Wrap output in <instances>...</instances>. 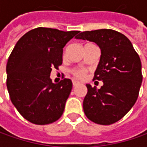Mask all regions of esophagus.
I'll return each instance as SVG.
<instances>
[{
	"instance_id": "1",
	"label": "esophagus",
	"mask_w": 147,
	"mask_h": 147,
	"mask_svg": "<svg viewBox=\"0 0 147 147\" xmlns=\"http://www.w3.org/2000/svg\"><path fill=\"white\" fill-rule=\"evenodd\" d=\"M78 83H79V82H76V81H73V82H72L73 87H75V86H76V85H77Z\"/></svg>"
}]
</instances>
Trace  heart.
<instances>
[{
  "label": "heart",
  "instance_id": "1",
  "mask_svg": "<svg viewBox=\"0 0 147 147\" xmlns=\"http://www.w3.org/2000/svg\"><path fill=\"white\" fill-rule=\"evenodd\" d=\"M87 70H85V69H81V68H79V69H73V70H71V73L72 74V76H73L75 78H76V79H80V80H82V79H84L86 76H87Z\"/></svg>",
  "mask_w": 147,
  "mask_h": 147
}]
</instances>
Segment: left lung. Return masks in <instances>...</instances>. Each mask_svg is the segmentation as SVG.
Wrapping results in <instances>:
<instances>
[{"label": "left lung", "mask_w": 147, "mask_h": 147, "mask_svg": "<svg viewBox=\"0 0 147 147\" xmlns=\"http://www.w3.org/2000/svg\"><path fill=\"white\" fill-rule=\"evenodd\" d=\"M76 38L94 42L101 50L93 81H102L104 84L98 90L86 85L84 113L97 124H112L123 118L137 100L142 82L140 59L131 42L113 30L83 31Z\"/></svg>", "instance_id": "1"}]
</instances>
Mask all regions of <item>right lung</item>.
Here are the masks:
<instances>
[{
	"label": "right lung",
	"instance_id": "right-lung-1",
	"mask_svg": "<svg viewBox=\"0 0 147 147\" xmlns=\"http://www.w3.org/2000/svg\"><path fill=\"white\" fill-rule=\"evenodd\" d=\"M76 34L38 27L15 45L7 64V87L12 103L29 122L45 125L62 116L72 82L65 78L53 83L50 73L62 65L63 48Z\"/></svg>",
	"mask_w": 147,
	"mask_h": 147
}]
</instances>
